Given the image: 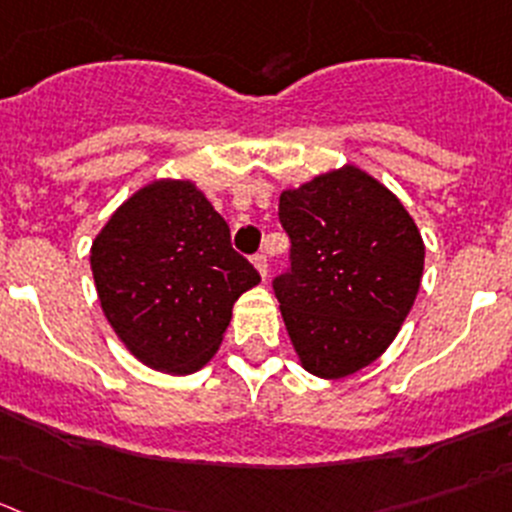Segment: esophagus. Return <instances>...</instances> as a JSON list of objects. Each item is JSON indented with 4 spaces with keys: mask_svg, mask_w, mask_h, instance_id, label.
Masks as SVG:
<instances>
[{
    "mask_svg": "<svg viewBox=\"0 0 512 512\" xmlns=\"http://www.w3.org/2000/svg\"><path fill=\"white\" fill-rule=\"evenodd\" d=\"M253 266H256V271H259L261 279H266V276H269V261H266L264 253H256V256H253Z\"/></svg>",
    "mask_w": 512,
    "mask_h": 512,
    "instance_id": "1",
    "label": "esophagus"
}]
</instances>
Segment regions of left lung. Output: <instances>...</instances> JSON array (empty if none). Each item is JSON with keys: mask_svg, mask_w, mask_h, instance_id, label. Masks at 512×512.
Here are the masks:
<instances>
[{"mask_svg": "<svg viewBox=\"0 0 512 512\" xmlns=\"http://www.w3.org/2000/svg\"><path fill=\"white\" fill-rule=\"evenodd\" d=\"M291 271L274 281L299 364L319 379L369 367L417 299L425 241L397 196L357 165L279 196Z\"/></svg>", "mask_w": 512, "mask_h": 512, "instance_id": "8db88e82", "label": "left lung"}]
</instances>
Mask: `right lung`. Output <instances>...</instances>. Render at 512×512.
<instances>
[{
    "instance_id": "right-lung-1",
    "label": "right lung",
    "mask_w": 512,
    "mask_h": 512,
    "mask_svg": "<svg viewBox=\"0 0 512 512\" xmlns=\"http://www.w3.org/2000/svg\"><path fill=\"white\" fill-rule=\"evenodd\" d=\"M102 314L135 359L193 374L218 352L233 304L261 276L231 248L206 193L186 178L135 191L90 248Z\"/></svg>"
}]
</instances>
